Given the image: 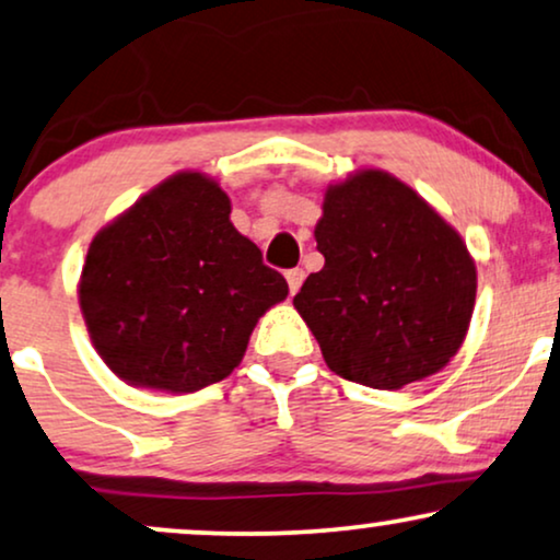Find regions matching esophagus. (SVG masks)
<instances>
[{"label": "esophagus", "instance_id": "obj_1", "mask_svg": "<svg viewBox=\"0 0 560 560\" xmlns=\"http://www.w3.org/2000/svg\"><path fill=\"white\" fill-rule=\"evenodd\" d=\"M285 278H288V288H290V293H298V288L303 285V278H306V275H303V270L301 267H295V270H288L285 272Z\"/></svg>", "mask_w": 560, "mask_h": 560}]
</instances>
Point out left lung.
Masks as SVG:
<instances>
[{
    "label": "left lung",
    "instance_id": "left-lung-1",
    "mask_svg": "<svg viewBox=\"0 0 560 560\" xmlns=\"http://www.w3.org/2000/svg\"><path fill=\"white\" fill-rule=\"evenodd\" d=\"M324 267L293 306L334 373L398 390L460 350L476 303V265L460 234L409 185L362 170L329 185L316 223Z\"/></svg>",
    "mask_w": 560,
    "mask_h": 560
}]
</instances>
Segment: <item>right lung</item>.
Returning <instances> with one entry per match:
<instances>
[{
	"instance_id": "add662e5",
	"label": "right lung",
	"mask_w": 560,
	"mask_h": 560,
	"mask_svg": "<svg viewBox=\"0 0 560 560\" xmlns=\"http://www.w3.org/2000/svg\"><path fill=\"white\" fill-rule=\"evenodd\" d=\"M215 179L179 172L92 238L79 306L105 365L136 388L192 394L242 362L288 282L231 223Z\"/></svg>"
}]
</instances>
